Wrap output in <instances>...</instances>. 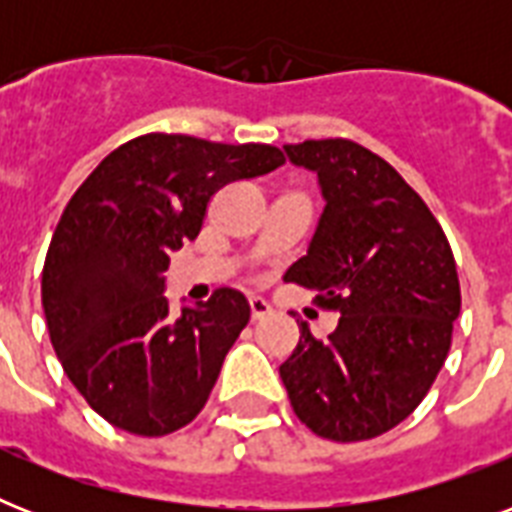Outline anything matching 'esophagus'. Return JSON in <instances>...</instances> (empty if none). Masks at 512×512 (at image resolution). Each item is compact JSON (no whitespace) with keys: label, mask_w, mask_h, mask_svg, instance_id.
Segmentation results:
<instances>
[{"label":"esophagus","mask_w":512,"mask_h":512,"mask_svg":"<svg viewBox=\"0 0 512 512\" xmlns=\"http://www.w3.org/2000/svg\"><path fill=\"white\" fill-rule=\"evenodd\" d=\"M268 313H271V305L265 303L263 297H249V316H252V321L265 319Z\"/></svg>","instance_id":"1"}]
</instances>
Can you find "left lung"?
<instances>
[{
	"mask_svg": "<svg viewBox=\"0 0 512 512\" xmlns=\"http://www.w3.org/2000/svg\"><path fill=\"white\" fill-rule=\"evenodd\" d=\"M327 199L308 255L284 279L340 313L329 337L300 327L279 366L297 420L353 444L388 433L428 396L452 348L460 279L444 228L382 156L348 138L284 146Z\"/></svg>",
	"mask_w": 512,
	"mask_h": 512,
	"instance_id": "1",
	"label": "left lung"
}]
</instances>
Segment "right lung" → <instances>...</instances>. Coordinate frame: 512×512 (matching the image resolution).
<instances>
[{
  "instance_id": "obj_1",
  "label": "right lung",
  "mask_w": 512,
  "mask_h": 512,
  "mask_svg": "<svg viewBox=\"0 0 512 512\" xmlns=\"http://www.w3.org/2000/svg\"><path fill=\"white\" fill-rule=\"evenodd\" d=\"M284 162L265 143L148 132L76 188L44 257L42 305L63 372L114 428L170 436L204 409L249 305L220 287L172 319L162 295L170 252L199 236L223 185Z\"/></svg>"
}]
</instances>
